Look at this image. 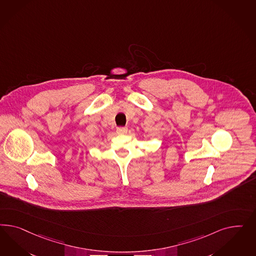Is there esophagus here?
I'll return each instance as SVG.
<instances>
[{"label":"esophagus","mask_w":256,"mask_h":256,"mask_svg":"<svg viewBox=\"0 0 256 256\" xmlns=\"http://www.w3.org/2000/svg\"><path fill=\"white\" fill-rule=\"evenodd\" d=\"M116 132L118 134H120V135H123V134H126L128 132V128L120 126V128H117Z\"/></svg>","instance_id":"esophagus-1"}]
</instances>
